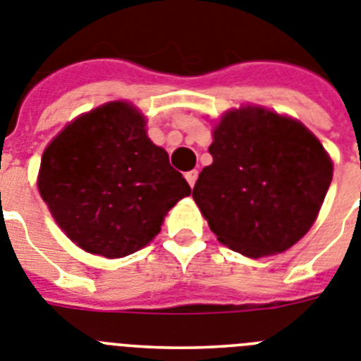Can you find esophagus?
<instances>
[{
  "label": "esophagus",
  "instance_id": "esophagus-1",
  "mask_svg": "<svg viewBox=\"0 0 361 361\" xmlns=\"http://www.w3.org/2000/svg\"><path fill=\"white\" fill-rule=\"evenodd\" d=\"M185 178H187L188 185H190V187H194V185H196V180H197V171H190V173L185 174Z\"/></svg>",
  "mask_w": 361,
  "mask_h": 361
}]
</instances>
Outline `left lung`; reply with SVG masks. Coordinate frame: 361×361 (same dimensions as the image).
Instances as JSON below:
<instances>
[{
	"label": "left lung",
	"mask_w": 361,
	"mask_h": 361,
	"mask_svg": "<svg viewBox=\"0 0 361 361\" xmlns=\"http://www.w3.org/2000/svg\"><path fill=\"white\" fill-rule=\"evenodd\" d=\"M192 197L219 243L259 259L306 235L322 207L333 161L307 128L264 108L221 116Z\"/></svg>",
	"instance_id": "obj_1"
}]
</instances>
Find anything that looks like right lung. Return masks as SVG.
<instances>
[{
	"instance_id": "right-lung-1",
	"label": "right lung",
	"mask_w": 361,
	"mask_h": 361,
	"mask_svg": "<svg viewBox=\"0 0 361 361\" xmlns=\"http://www.w3.org/2000/svg\"><path fill=\"white\" fill-rule=\"evenodd\" d=\"M37 187L71 241L102 257H126L154 239L190 187L149 140L145 116L128 102L84 113L43 152Z\"/></svg>"
}]
</instances>
